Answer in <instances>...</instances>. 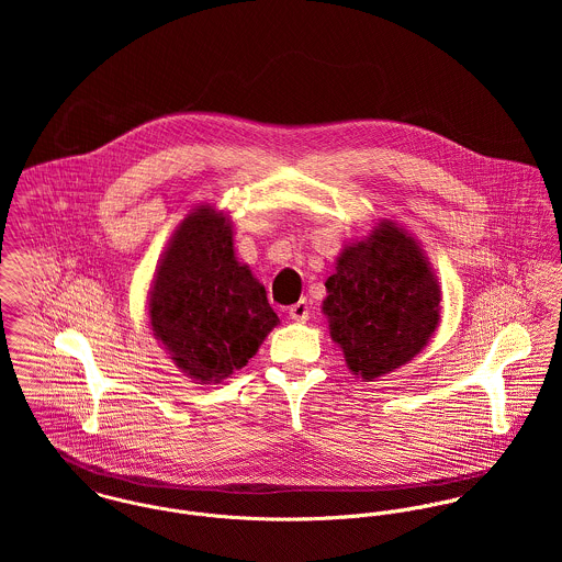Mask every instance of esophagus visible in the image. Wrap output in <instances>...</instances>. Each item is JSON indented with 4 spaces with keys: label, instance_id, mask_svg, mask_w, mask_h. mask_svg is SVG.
I'll return each mask as SVG.
<instances>
[{
    "label": "esophagus",
    "instance_id": "obj_1",
    "mask_svg": "<svg viewBox=\"0 0 562 562\" xmlns=\"http://www.w3.org/2000/svg\"><path fill=\"white\" fill-rule=\"evenodd\" d=\"M310 303L305 301V299H301L299 303H294L292 307H290V318L294 322H305L310 318Z\"/></svg>",
    "mask_w": 562,
    "mask_h": 562
}]
</instances>
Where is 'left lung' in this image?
Masks as SVG:
<instances>
[{"mask_svg":"<svg viewBox=\"0 0 562 562\" xmlns=\"http://www.w3.org/2000/svg\"><path fill=\"white\" fill-rule=\"evenodd\" d=\"M322 305L348 368L366 381L413 359L439 322V285L411 236L381 225L346 246Z\"/></svg>","mask_w":562,"mask_h":562,"instance_id":"1","label":"left lung"}]
</instances>
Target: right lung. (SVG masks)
<instances>
[{
    "mask_svg": "<svg viewBox=\"0 0 562 562\" xmlns=\"http://www.w3.org/2000/svg\"><path fill=\"white\" fill-rule=\"evenodd\" d=\"M232 236L212 207L190 214L164 252L149 299L156 337L201 383L244 368L279 322L263 285L236 261Z\"/></svg>",
    "mask_w": 562,
    "mask_h": 562,
    "instance_id": "add662e5",
    "label": "right lung"
}]
</instances>
